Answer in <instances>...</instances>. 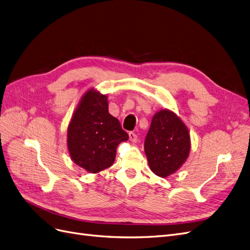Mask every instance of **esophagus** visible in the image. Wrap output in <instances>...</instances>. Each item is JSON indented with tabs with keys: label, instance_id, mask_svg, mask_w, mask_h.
Returning <instances> with one entry per match:
<instances>
[{
	"label": "esophagus",
	"instance_id": "1",
	"mask_svg": "<svg viewBox=\"0 0 250 250\" xmlns=\"http://www.w3.org/2000/svg\"><path fill=\"white\" fill-rule=\"evenodd\" d=\"M128 137H130V140L132 141V142H137V140H138V136L134 133V132H130L128 133Z\"/></svg>",
	"mask_w": 250,
	"mask_h": 250
}]
</instances>
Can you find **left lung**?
Listing matches in <instances>:
<instances>
[{
	"mask_svg": "<svg viewBox=\"0 0 250 250\" xmlns=\"http://www.w3.org/2000/svg\"><path fill=\"white\" fill-rule=\"evenodd\" d=\"M189 149V133L181 119L167 109L155 113L144 142L150 170L160 177L169 176L187 161Z\"/></svg>",
	"mask_w": 250,
	"mask_h": 250,
	"instance_id": "8db88e82",
	"label": "left lung"
}]
</instances>
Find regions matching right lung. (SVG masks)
I'll return each instance as SVG.
<instances>
[{
  "mask_svg": "<svg viewBox=\"0 0 250 250\" xmlns=\"http://www.w3.org/2000/svg\"><path fill=\"white\" fill-rule=\"evenodd\" d=\"M128 139L118 119L108 112L107 96L89 89L82 97L68 126V149L73 162L90 173L112 166L116 147Z\"/></svg>",
  "mask_w": 250,
  "mask_h": 250,
  "instance_id": "add662e5",
  "label": "right lung"
}]
</instances>
